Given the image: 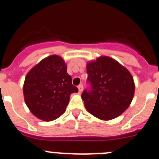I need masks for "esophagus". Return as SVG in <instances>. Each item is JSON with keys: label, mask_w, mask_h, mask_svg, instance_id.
Masks as SVG:
<instances>
[{"label": "esophagus", "mask_w": 159, "mask_h": 159, "mask_svg": "<svg viewBox=\"0 0 159 159\" xmlns=\"http://www.w3.org/2000/svg\"><path fill=\"white\" fill-rule=\"evenodd\" d=\"M83 89H84V87H83L82 84H80L78 86V90H79V92L80 93H81V92H83Z\"/></svg>", "instance_id": "1"}]
</instances>
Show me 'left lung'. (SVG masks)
Returning <instances> with one entry per match:
<instances>
[{
  "label": "left lung",
  "mask_w": 159,
  "mask_h": 159,
  "mask_svg": "<svg viewBox=\"0 0 159 159\" xmlns=\"http://www.w3.org/2000/svg\"><path fill=\"white\" fill-rule=\"evenodd\" d=\"M90 92L81 98L86 110L101 120H111L127 110L134 98V79L130 71L117 60L101 56L87 64Z\"/></svg>",
  "instance_id": "obj_1"
}]
</instances>
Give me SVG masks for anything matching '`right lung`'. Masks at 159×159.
Listing matches in <instances>:
<instances>
[{
    "mask_svg": "<svg viewBox=\"0 0 159 159\" xmlns=\"http://www.w3.org/2000/svg\"><path fill=\"white\" fill-rule=\"evenodd\" d=\"M78 92L58 55L43 59L27 73L23 86L25 102L38 119L49 122L65 112L70 95Z\"/></svg>",
    "mask_w": 159,
    "mask_h": 159,
    "instance_id": "add662e5",
    "label": "right lung"
}]
</instances>
